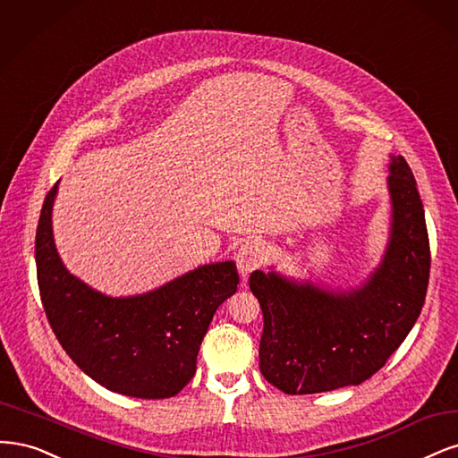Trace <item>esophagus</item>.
I'll return each instance as SVG.
<instances>
[{
	"label": "esophagus",
	"mask_w": 458,
	"mask_h": 458,
	"mask_svg": "<svg viewBox=\"0 0 458 458\" xmlns=\"http://www.w3.org/2000/svg\"><path fill=\"white\" fill-rule=\"evenodd\" d=\"M268 255H270V249L264 242H260V240L245 242L240 247L238 255H235V262H238V270H240L242 277L247 279L250 272H255L257 268H260L262 264L267 262Z\"/></svg>",
	"instance_id": "obj_1"
}]
</instances>
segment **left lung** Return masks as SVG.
Instances as JSON below:
<instances>
[{"label": "left lung", "mask_w": 458, "mask_h": 458, "mask_svg": "<svg viewBox=\"0 0 458 458\" xmlns=\"http://www.w3.org/2000/svg\"><path fill=\"white\" fill-rule=\"evenodd\" d=\"M390 238L378 267L356 289L299 282L255 270L260 302V373L285 394L358 386L386 363L415 326L430 276V242L417 181L390 156Z\"/></svg>", "instance_id": "1"}]
</instances>
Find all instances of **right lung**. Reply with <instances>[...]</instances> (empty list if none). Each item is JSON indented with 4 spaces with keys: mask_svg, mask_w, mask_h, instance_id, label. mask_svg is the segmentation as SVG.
<instances>
[{
    "mask_svg": "<svg viewBox=\"0 0 458 458\" xmlns=\"http://www.w3.org/2000/svg\"><path fill=\"white\" fill-rule=\"evenodd\" d=\"M43 201L36 267L43 310L72 361L112 392L165 400L196 375V360L216 308L238 291L233 260L203 264L135 297H108L72 276L56 253L53 203Z\"/></svg>",
    "mask_w": 458,
    "mask_h": 458,
    "instance_id": "right-lung-1",
    "label": "right lung"
}]
</instances>
